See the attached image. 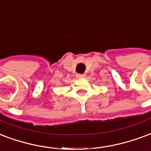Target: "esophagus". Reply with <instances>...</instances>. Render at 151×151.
<instances>
[{"mask_svg":"<svg viewBox=\"0 0 151 151\" xmlns=\"http://www.w3.org/2000/svg\"><path fill=\"white\" fill-rule=\"evenodd\" d=\"M86 77V74H84V73H78L77 74V78H83Z\"/></svg>","mask_w":151,"mask_h":151,"instance_id":"1","label":"esophagus"}]
</instances>
